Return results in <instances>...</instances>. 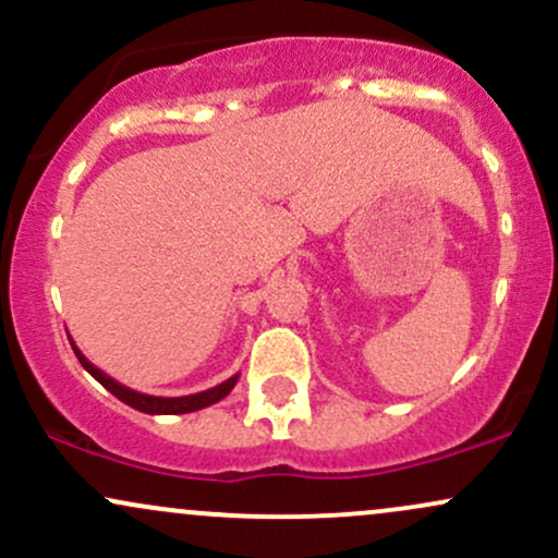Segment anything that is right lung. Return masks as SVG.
I'll use <instances>...</instances> for the list:
<instances>
[{"instance_id": "add662e5", "label": "right lung", "mask_w": 558, "mask_h": 558, "mask_svg": "<svg viewBox=\"0 0 558 558\" xmlns=\"http://www.w3.org/2000/svg\"><path fill=\"white\" fill-rule=\"evenodd\" d=\"M70 338V336H68ZM70 345H73L75 356H78V362L83 364V369H86L88 375L94 377V380H99L101 386L110 390L112 396H118L120 401L128 403V407L138 409V412L144 414H189V412H198V409L204 407H213V403L222 401L226 396L233 390L235 383H239V375L228 377L226 383H220V386L209 388V390H202V393H191V396H146V393H138V390L123 386V383H118L114 377H110L107 373H101L96 364H92L83 356V351L75 345L73 338H70Z\"/></svg>"}]
</instances>
